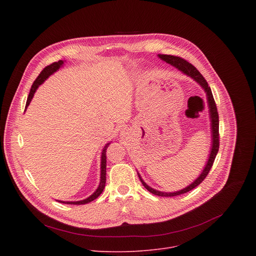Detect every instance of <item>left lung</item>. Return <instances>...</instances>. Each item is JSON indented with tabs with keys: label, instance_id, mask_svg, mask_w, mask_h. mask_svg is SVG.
<instances>
[{
	"label": "left lung",
	"instance_id": "8db88e82",
	"mask_svg": "<svg viewBox=\"0 0 256 256\" xmlns=\"http://www.w3.org/2000/svg\"><path fill=\"white\" fill-rule=\"evenodd\" d=\"M158 56L164 60L165 62L173 66L174 68H176L177 70H179L181 72H184V75H186L188 77L192 78L194 81H196L206 92V102H208V114H210V136H212V144H210V154H208V158L206 161V166L204 167L202 173L198 175V177H196L190 186H188L186 188H182L180 190L174 192H160L157 190L152 188L151 186H149L146 182L142 180V178L140 177V173L138 172V178L140 180V182L142 184V186L147 188L150 192H152L155 196H180L182 194H186L188 192H190L192 190L196 188L198 184H200L202 182L204 181V179L206 177V175L208 174L212 163L214 161V158L218 154V114L216 112V106L212 97V93L210 88L208 85V82L206 81V79L202 77V75L200 72L196 70V68H194L192 64H190L188 62H186V60L181 58L179 56H170V54H158Z\"/></svg>",
	"mask_w": 256,
	"mask_h": 256
}]
</instances>
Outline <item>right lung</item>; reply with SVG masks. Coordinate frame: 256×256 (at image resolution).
Masks as SVG:
<instances>
[{"label":"right lung","mask_w":256,"mask_h":256,"mask_svg":"<svg viewBox=\"0 0 256 256\" xmlns=\"http://www.w3.org/2000/svg\"><path fill=\"white\" fill-rule=\"evenodd\" d=\"M66 60H58V62H56L48 66H46L42 72L40 74V76L36 78V80L34 81V83L32 84L31 86V89H30V92H29V95H28V98H27V102H26V107H28V105L30 104L33 96H34V93L36 92V90H38V88L50 76L52 75L54 72H56L58 70H60L64 64ZM110 142H107L104 148L102 150V153H101V162H100V182H99V186L97 188V190L90 196H88L87 198L85 200H77V202H64V200H58L60 202H62V204H88L92 200H94L95 198H97L103 192L104 188H105V182H106V149L109 144H110Z\"/></svg>","instance_id":"right-lung-1"}]
</instances>
